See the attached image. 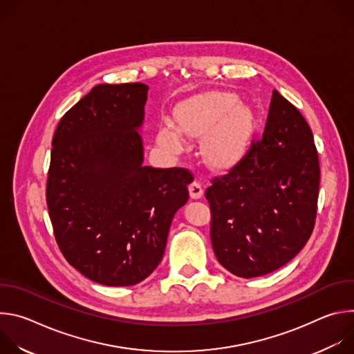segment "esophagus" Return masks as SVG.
I'll use <instances>...</instances> for the list:
<instances>
[{
    "label": "esophagus",
    "instance_id": "34e87169",
    "mask_svg": "<svg viewBox=\"0 0 354 354\" xmlns=\"http://www.w3.org/2000/svg\"><path fill=\"white\" fill-rule=\"evenodd\" d=\"M189 193H190L192 198H200L201 196H203V187H201V185L198 182L194 180L189 185Z\"/></svg>",
    "mask_w": 354,
    "mask_h": 354
}]
</instances>
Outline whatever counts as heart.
Returning a JSON list of instances; mask_svg holds the SVG:
<instances>
[{
    "instance_id": "heart-1",
    "label": "heart",
    "mask_w": 354,
    "mask_h": 354,
    "mask_svg": "<svg viewBox=\"0 0 354 354\" xmlns=\"http://www.w3.org/2000/svg\"><path fill=\"white\" fill-rule=\"evenodd\" d=\"M179 129L162 124L158 141L168 149H178L182 142L180 131L190 136L205 134V151L214 164H228L238 158L246 147L252 113L236 96L225 91H209L194 95L175 109Z\"/></svg>"
}]
</instances>
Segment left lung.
<instances>
[{"label": "left lung", "instance_id": "1", "mask_svg": "<svg viewBox=\"0 0 354 354\" xmlns=\"http://www.w3.org/2000/svg\"><path fill=\"white\" fill-rule=\"evenodd\" d=\"M319 161L313 131L273 91L263 136L206 190L217 261L238 277H259L288 263L314 230Z\"/></svg>", "mask_w": 354, "mask_h": 354}]
</instances>
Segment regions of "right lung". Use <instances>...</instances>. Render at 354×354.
Masks as SVG:
<instances>
[{"label": "right lung", "instance_id": "obj_1", "mask_svg": "<svg viewBox=\"0 0 354 354\" xmlns=\"http://www.w3.org/2000/svg\"><path fill=\"white\" fill-rule=\"evenodd\" d=\"M148 86L100 84L62 118L47 175L48 216L67 262L112 287L160 265L192 174L144 167L140 129Z\"/></svg>", "mask_w": 354, "mask_h": 354}]
</instances>
